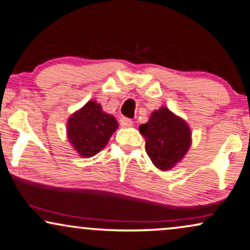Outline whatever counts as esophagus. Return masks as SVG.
<instances>
[{"label":"esophagus","mask_w":250,"mask_h":250,"mask_svg":"<svg viewBox=\"0 0 250 250\" xmlns=\"http://www.w3.org/2000/svg\"><path fill=\"white\" fill-rule=\"evenodd\" d=\"M120 125H121V127H131L132 121L130 119L125 118V116H123V118L120 119Z\"/></svg>","instance_id":"1"}]
</instances>
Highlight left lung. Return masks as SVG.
I'll list each match as a JSON object with an SVG mask.
<instances>
[{"mask_svg":"<svg viewBox=\"0 0 250 250\" xmlns=\"http://www.w3.org/2000/svg\"><path fill=\"white\" fill-rule=\"evenodd\" d=\"M145 138V151L157 168L168 170L188 151L191 134L181 118L162 107L151 114L147 123L140 125Z\"/></svg>","mask_w":250,"mask_h":250,"instance_id":"left-lung-1","label":"left lung"}]
</instances>
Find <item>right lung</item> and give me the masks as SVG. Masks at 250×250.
I'll list each match as a JSON object with an SVG mask.
<instances>
[{
    "instance_id": "right-lung-1",
    "label": "right lung",
    "mask_w": 250,
    "mask_h": 250,
    "mask_svg": "<svg viewBox=\"0 0 250 250\" xmlns=\"http://www.w3.org/2000/svg\"><path fill=\"white\" fill-rule=\"evenodd\" d=\"M116 128L114 116L103 112L96 102H88L68 120V138L82 157H92L105 147Z\"/></svg>"
}]
</instances>
